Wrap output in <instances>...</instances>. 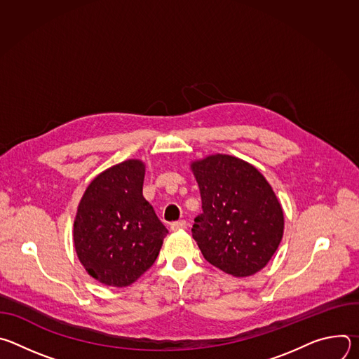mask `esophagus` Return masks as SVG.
Masks as SVG:
<instances>
[{"instance_id": "esophagus-1", "label": "esophagus", "mask_w": 359, "mask_h": 359, "mask_svg": "<svg viewBox=\"0 0 359 359\" xmlns=\"http://www.w3.org/2000/svg\"><path fill=\"white\" fill-rule=\"evenodd\" d=\"M186 227H187V223H186L184 220L173 222V223L170 224V229H172L173 231H177V230H183V229H186Z\"/></svg>"}]
</instances>
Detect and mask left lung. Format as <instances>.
Wrapping results in <instances>:
<instances>
[{
    "label": "left lung",
    "mask_w": 359,
    "mask_h": 359,
    "mask_svg": "<svg viewBox=\"0 0 359 359\" xmlns=\"http://www.w3.org/2000/svg\"><path fill=\"white\" fill-rule=\"evenodd\" d=\"M201 213L193 238L210 264L234 277L260 271L283 238L284 215L264 176L244 161L215 155L191 165Z\"/></svg>",
    "instance_id": "obj_1"
}]
</instances>
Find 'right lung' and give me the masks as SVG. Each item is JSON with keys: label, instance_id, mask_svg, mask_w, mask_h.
<instances>
[{"label": "right lung", "instance_id": "add662e5", "mask_svg": "<svg viewBox=\"0 0 359 359\" xmlns=\"http://www.w3.org/2000/svg\"><path fill=\"white\" fill-rule=\"evenodd\" d=\"M144 165L119 163L92 180L78 208L74 243L99 283L126 287L156 262L169 233L143 197Z\"/></svg>", "mask_w": 359, "mask_h": 359}]
</instances>
